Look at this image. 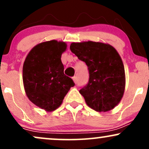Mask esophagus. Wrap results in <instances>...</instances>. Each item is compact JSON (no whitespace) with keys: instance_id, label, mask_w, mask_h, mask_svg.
Masks as SVG:
<instances>
[{"instance_id":"34e87169","label":"esophagus","mask_w":149,"mask_h":149,"mask_svg":"<svg viewBox=\"0 0 149 149\" xmlns=\"http://www.w3.org/2000/svg\"><path fill=\"white\" fill-rule=\"evenodd\" d=\"M73 80L75 83H77V77L76 76H73Z\"/></svg>"}]
</instances>
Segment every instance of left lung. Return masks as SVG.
<instances>
[{
  "mask_svg": "<svg viewBox=\"0 0 149 149\" xmlns=\"http://www.w3.org/2000/svg\"><path fill=\"white\" fill-rule=\"evenodd\" d=\"M70 49L88 67L90 78L80 93L89 107L98 112L112 110L125 88L123 62L112 45L101 42H72Z\"/></svg>",
  "mask_w": 149,
  "mask_h": 149,
  "instance_id": "left-lung-1",
  "label": "left lung"
}]
</instances>
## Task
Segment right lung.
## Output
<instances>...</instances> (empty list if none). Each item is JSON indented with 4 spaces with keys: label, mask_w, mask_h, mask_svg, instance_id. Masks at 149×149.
<instances>
[{
    "label": "right lung",
    "mask_w": 149,
    "mask_h": 149,
    "mask_svg": "<svg viewBox=\"0 0 149 149\" xmlns=\"http://www.w3.org/2000/svg\"><path fill=\"white\" fill-rule=\"evenodd\" d=\"M67 44L56 40L42 42L30 50L23 64L22 78L27 97L47 112L56 110L74 83L64 73L61 54Z\"/></svg>",
    "instance_id": "right-lung-1"
}]
</instances>
